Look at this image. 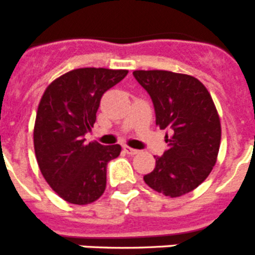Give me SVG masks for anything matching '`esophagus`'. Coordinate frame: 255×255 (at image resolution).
Segmentation results:
<instances>
[{"label":"esophagus","instance_id":"esophagus-1","mask_svg":"<svg viewBox=\"0 0 255 255\" xmlns=\"http://www.w3.org/2000/svg\"><path fill=\"white\" fill-rule=\"evenodd\" d=\"M124 152L128 153V154H130V155H134V154H138L139 150L138 149H134V148L128 147V145H124Z\"/></svg>","mask_w":255,"mask_h":255}]
</instances>
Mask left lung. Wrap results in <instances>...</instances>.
<instances>
[{
    "mask_svg": "<svg viewBox=\"0 0 255 255\" xmlns=\"http://www.w3.org/2000/svg\"><path fill=\"white\" fill-rule=\"evenodd\" d=\"M132 75L152 98L155 125L168 130V149L154 157V170L144 181L166 197H181L198 188L217 161L221 123L215 103L194 76L164 70Z\"/></svg>",
    "mask_w": 255,
    "mask_h": 255,
    "instance_id": "left-lung-1",
    "label": "left lung"
}]
</instances>
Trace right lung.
Masks as SVG:
<instances>
[{"instance_id": "right-lung-1", "label": "right lung", "mask_w": 255, "mask_h": 255, "mask_svg": "<svg viewBox=\"0 0 255 255\" xmlns=\"http://www.w3.org/2000/svg\"><path fill=\"white\" fill-rule=\"evenodd\" d=\"M128 70L84 67L64 74L44 91L34 125L39 170L53 190L69 203L89 204L106 189L107 163L119 157V144L85 143L96 123L101 98L120 83Z\"/></svg>"}]
</instances>
